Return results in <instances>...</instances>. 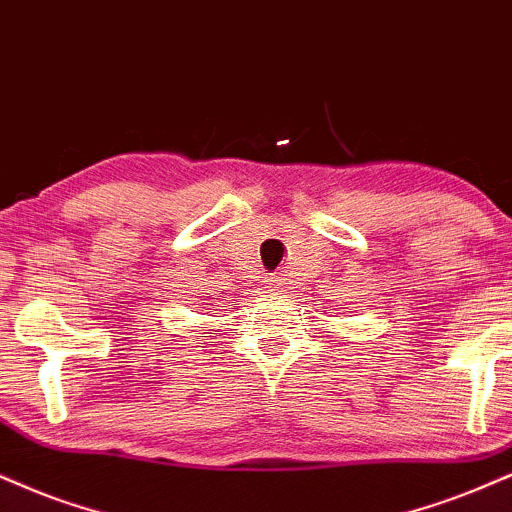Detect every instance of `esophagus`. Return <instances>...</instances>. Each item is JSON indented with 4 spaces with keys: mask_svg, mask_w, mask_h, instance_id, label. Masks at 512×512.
<instances>
[{
    "mask_svg": "<svg viewBox=\"0 0 512 512\" xmlns=\"http://www.w3.org/2000/svg\"><path fill=\"white\" fill-rule=\"evenodd\" d=\"M266 285H268V292H273V294H277V292H280L282 282H280V277H277V275H273V277H268V280H266Z\"/></svg>",
    "mask_w": 512,
    "mask_h": 512,
    "instance_id": "1",
    "label": "esophagus"
}]
</instances>
